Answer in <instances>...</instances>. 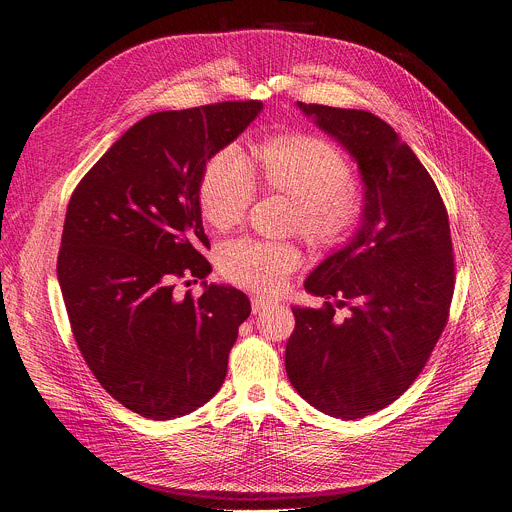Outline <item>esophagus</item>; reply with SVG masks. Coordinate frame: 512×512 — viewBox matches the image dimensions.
Returning <instances> with one entry per match:
<instances>
[{"instance_id": "1", "label": "esophagus", "mask_w": 512, "mask_h": 512, "mask_svg": "<svg viewBox=\"0 0 512 512\" xmlns=\"http://www.w3.org/2000/svg\"><path fill=\"white\" fill-rule=\"evenodd\" d=\"M277 302H273L271 298H261V296H255L251 298V306H253V314H261L265 310H271Z\"/></svg>"}]
</instances>
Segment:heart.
<instances>
[{"instance_id": "obj_1", "label": "heart", "mask_w": 512, "mask_h": 512, "mask_svg": "<svg viewBox=\"0 0 512 512\" xmlns=\"http://www.w3.org/2000/svg\"><path fill=\"white\" fill-rule=\"evenodd\" d=\"M253 174L265 190L294 200V225L314 247L344 243L367 212L362 192L350 184L348 158L320 135L287 133L263 139L253 154ZM253 174L233 145L208 158L198 206L212 229L227 231L243 221L255 198ZM300 257L296 245L239 239L223 247L218 267L239 287L275 294L300 265Z\"/></svg>"}]
</instances>
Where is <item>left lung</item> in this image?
Segmentation results:
<instances>
[{"label": "left lung", "mask_w": 512, "mask_h": 512, "mask_svg": "<svg viewBox=\"0 0 512 512\" xmlns=\"http://www.w3.org/2000/svg\"><path fill=\"white\" fill-rule=\"evenodd\" d=\"M298 107L358 164L367 212L354 237L306 279L322 308H291L289 383L318 411L358 419L395 399L423 371L454 296L446 204L395 129L369 111ZM337 298V304L329 300ZM351 316L336 323V307Z\"/></svg>", "instance_id": "8db88e82"}]
</instances>
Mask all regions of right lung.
<instances>
[{"label":"right lung","instance_id":"right-lung-1","mask_svg":"<svg viewBox=\"0 0 512 512\" xmlns=\"http://www.w3.org/2000/svg\"><path fill=\"white\" fill-rule=\"evenodd\" d=\"M261 109L225 101L143 117L70 196L56 263L70 328L101 387L141 417L192 413L227 377L249 298L204 281L198 300H176L174 279L210 273L200 178Z\"/></svg>","mask_w":512,"mask_h":512}]
</instances>
